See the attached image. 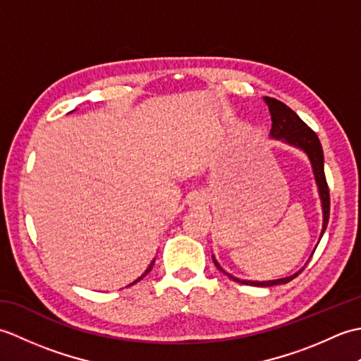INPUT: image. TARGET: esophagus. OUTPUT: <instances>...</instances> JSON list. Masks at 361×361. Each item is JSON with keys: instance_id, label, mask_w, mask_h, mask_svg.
<instances>
[{"instance_id": "1", "label": "esophagus", "mask_w": 361, "mask_h": 361, "mask_svg": "<svg viewBox=\"0 0 361 361\" xmlns=\"http://www.w3.org/2000/svg\"><path fill=\"white\" fill-rule=\"evenodd\" d=\"M190 203L198 204V203H200V197H192V200H190Z\"/></svg>"}]
</instances>
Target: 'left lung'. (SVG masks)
I'll return each instance as SVG.
<instances>
[{
    "instance_id": "8db88e82",
    "label": "left lung",
    "mask_w": 361,
    "mask_h": 361,
    "mask_svg": "<svg viewBox=\"0 0 361 361\" xmlns=\"http://www.w3.org/2000/svg\"><path fill=\"white\" fill-rule=\"evenodd\" d=\"M264 102L268 105V111H270V116H271V130H270L271 140L282 141V142L291 145V147L302 150L310 161L313 176H315V183L318 188V195L321 200V209H323V229H321V234L318 239V243H319L321 237H323L326 228H327L329 214H331V198H329V188H327L326 175H324L323 147H321V142L318 140L317 133L313 132L310 127H307V124H305V122L299 118L298 114L290 109V106L282 104L281 101H276V99H273V97H264ZM313 252H315V250H313ZM212 260L219 270L221 273H225L229 279L245 283V286H255V287H273V286H279V283H287L291 279H295L296 276L304 270L305 265H307V262H305V265L301 268V270H298L296 273L286 276V278H281V279L247 281V279H239V278H235V276L226 273L224 268L220 267V264L217 262V259L214 255H212Z\"/></svg>"
}]
</instances>
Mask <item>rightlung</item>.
I'll return each instance as SVG.
<instances>
[{"instance_id":"1","label":"right lung","mask_w":361,"mask_h":361,"mask_svg":"<svg viewBox=\"0 0 361 361\" xmlns=\"http://www.w3.org/2000/svg\"><path fill=\"white\" fill-rule=\"evenodd\" d=\"M153 264H155V259H153V260H152V262L149 264V267H147V268H145V271H144V273H142V274L140 276V278H137V279H135V281H133L132 283H128V286H133V283H136V282H140V281H141V279L144 278V276H145V274H147V273H149V271L152 270V267H153ZM128 286H127V287H128Z\"/></svg>"}]
</instances>
